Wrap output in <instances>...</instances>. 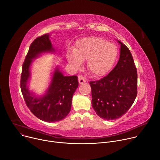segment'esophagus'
<instances>
[{"label":"esophagus","instance_id":"obj_1","mask_svg":"<svg viewBox=\"0 0 160 160\" xmlns=\"http://www.w3.org/2000/svg\"><path fill=\"white\" fill-rule=\"evenodd\" d=\"M78 80H79V84H84V82H86V79H85V78H84L83 76H79L78 77Z\"/></svg>","mask_w":160,"mask_h":160}]
</instances>
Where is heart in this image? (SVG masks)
<instances>
[{
    "instance_id": "obj_1",
    "label": "heart",
    "mask_w": 160,
    "mask_h": 160,
    "mask_svg": "<svg viewBox=\"0 0 160 160\" xmlns=\"http://www.w3.org/2000/svg\"><path fill=\"white\" fill-rule=\"evenodd\" d=\"M117 57L114 44L99 37L82 39L76 43L74 52L68 54V63L75 69L82 67V62L88 60V68L95 78H101L112 68Z\"/></svg>"
}]
</instances>
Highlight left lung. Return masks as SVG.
<instances>
[{
	"mask_svg": "<svg viewBox=\"0 0 160 160\" xmlns=\"http://www.w3.org/2000/svg\"><path fill=\"white\" fill-rule=\"evenodd\" d=\"M118 42L121 48L116 67L107 76L90 82L92 107L105 120L116 119L125 114L137 94V72L132 55L125 44Z\"/></svg>",
	"mask_w": 160,
	"mask_h": 160,
	"instance_id": "1",
	"label": "left lung"
}]
</instances>
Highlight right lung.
Listing matches in <instances>:
<instances>
[{
    "label": "right lung",
    "mask_w": 160,
    "mask_h": 160,
    "mask_svg": "<svg viewBox=\"0 0 160 160\" xmlns=\"http://www.w3.org/2000/svg\"><path fill=\"white\" fill-rule=\"evenodd\" d=\"M49 38V33L44 34L31 44L23 64L20 84L22 93L30 111L41 120L49 122L62 120L68 115L73 95L79 84L78 76H65L57 65L44 95H36L29 90L30 67L33 60L42 53L56 52Z\"/></svg>",
    "instance_id": "right-lung-1"
}]
</instances>
